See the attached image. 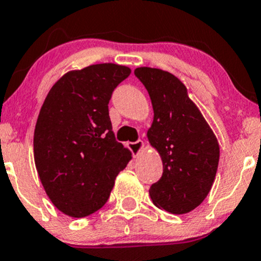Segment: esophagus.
I'll use <instances>...</instances> for the list:
<instances>
[{"label":"esophagus","mask_w":261,"mask_h":261,"mask_svg":"<svg viewBox=\"0 0 261 261\" xmlns=\"http://www.w3.org/2000/svg\"><path fill=\"white\" fill-rule=\"evenodd\" d=\"M127 146H128V148L130 149V152L133 153L134 155H137L139 152H141L142 148H143L144 143H143V141L138 139V141H137V142H130V143H128Z\"/></svg>","instance_id":"34e87169"}]
</instances>
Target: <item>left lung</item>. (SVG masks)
<instances>
[{"instance_id":"obj_1","label":"left lung","mask_w":261,"mask_h":261,"mask_svg":"<svg viewBox=\"0 0 261 261\" xmlns=\"http://www.w3.org/2000/svg\"><path fill=\"white\" fill-rule=\"evenodd\" d=\"M134 75L149 94L154 117L147 137L163 162L150 198L165 211L187 214L202 203L214 184L217 139L178 77L154 68H137Z\"/></svg>"}]
</instances>
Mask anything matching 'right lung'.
Instances as JSON below:
<instances>
[{"label": "right lung", "instance_id": "add662e5", "mask_svg": "<svg viewBox=\"0 0 261 261\" xmlns=\"http://www.w3.org/2000/svg\"><path fill=\"white\" fill-rule=\"evenodd\" d=\"M130 74L117 64L69 71L54 84L34 133V157L51 202L71 217L103 207L115 177L127 167L129 149L115 141L108 104Z\"/></svg>", "mask_w": 261, "mask_h": 261}]
</instances>
